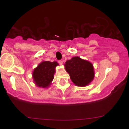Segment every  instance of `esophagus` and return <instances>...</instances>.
I'll return each mask as SVG.
<instances>
[{"mask_svg": "<svg viewBox=\"0 0 129 129\" xmlns=\"http://www.w3.org/2000/svg\"><path fill=\"white\" fill-rule=\"evenodd\" d=\"M58 62H59V63L60 65H62V64H63V62H62V60H59Z\"/></svg>", "mask_w": 129, "mask_h": 129, "instance_id": "34e87169", "label": "esophagus"}]
</instances>
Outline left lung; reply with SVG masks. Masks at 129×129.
<instances>
[{
	"instance_id": "1",
	"label": "left lung",
	"mask_w": 129,
	"mask_h": 129,
	"mask_svg": "<svg viewBox=\"0 0 129 129\" xmlns=\"http://www.w3.org/2000/svg\"><path fill=\"white\" fill-rule=\"evenodd\" d=\"M72 81L77 86L84 87L89 84L94 78L93 65L79 57L67 60L64 65Z\"/></svg>"
}]
</instances>
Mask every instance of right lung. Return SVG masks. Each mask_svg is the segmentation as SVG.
Instances as JSON below:
<instances>
[{"mask_svg":"<svg viewBox=\"0 0 129 129\" xmlns=\"http://www.w3.org/2000/svg\"><path fill=\"white\" fill-rule=\"evenodd\" d=\"M58 65L56 62L44 61L34 70L33 78L35 84L39 87L49 86L54 78L55 67Z\"/></svg>","mask_w":129,"mask_h":129,"instance_id":"add662e5","label":"right lung"}]
</instances>
